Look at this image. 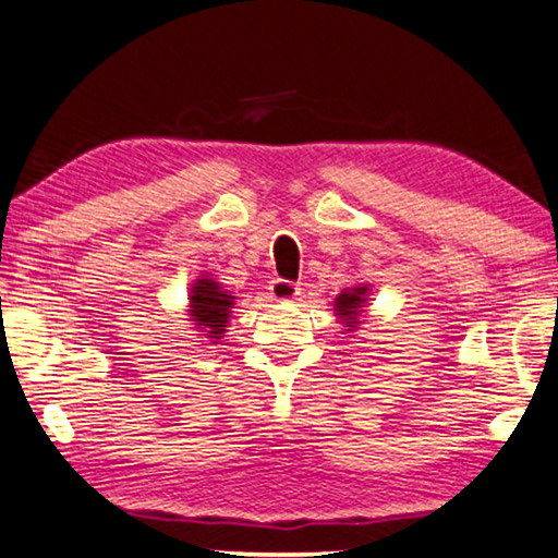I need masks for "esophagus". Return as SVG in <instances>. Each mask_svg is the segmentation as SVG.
<instances>
[{
  "label": "esophagus",
  "instance_id": "esophagus-1",
  "mask_svg": "<svg viewBox=\"0 0 558 558\" xmlns=\"http://www.w3.org/2000/svg\"><path fill=\"white\" fill-rule=\"evenodd\" d=\"M268 290H270V298L278 300V302H290V300H295L300 295L298 282H290V280H282V278L272 280Z\"/></svg>",
  "mask_w": 558,
  "mask_h": 558
}]
</instances>
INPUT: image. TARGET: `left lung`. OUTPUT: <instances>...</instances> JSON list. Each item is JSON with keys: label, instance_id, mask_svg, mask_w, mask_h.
Returning a JSON list of instances; mask_svg holds the SVG:
<instances>
[{"label": "left lung", "instance_id": "8db88e82", "mask_svg": "<svg viewBox=\"0 0 558 558\" xmlns=\"http://www.w3.org/2000/svg\"><path fill=\"white\" fill-rule=\"evenodd\" d=\"M369 286L359 282V286L344 288L339 295L335 298V317L339 319V325L344 327V332H354L359 329V315L364 313L366 302H369Z\"/></svg>", "mask_w": 558, "mask_h": 558}]
</instances>
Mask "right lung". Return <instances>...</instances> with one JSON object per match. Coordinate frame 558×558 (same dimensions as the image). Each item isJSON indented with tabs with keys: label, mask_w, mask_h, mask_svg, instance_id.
Masks as SVG:
<instances>
[{
	"label": "right lung",
	"mask_w": 558,
	"mask_h": 558,
	"mask_svg": "<svg viewBox=\"0 0 558 558\" xmlns=\"http://www.w3.org/2000/svg\"><path fill=\"white\" fill-rule=\"evenodd\" d=\"M233 305L235 298L229 290H223L221 282L214 280L209 272H202L189 288V323H192L194 332L209 339L211 344H219V339H223Z\"/></svg>",
	"instance_id": "obj_1"
}]
</instances>
